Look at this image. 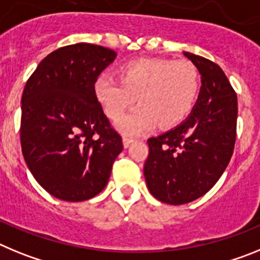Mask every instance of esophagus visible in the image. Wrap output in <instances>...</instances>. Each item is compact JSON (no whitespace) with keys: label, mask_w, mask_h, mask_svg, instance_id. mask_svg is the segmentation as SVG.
Wrapping results in <instances>:
<instances>
[{"label":"esophagus","mask_w":260,"mask_h":260,"mask_svg":"<svg viewBox=\"0 0 260 260\" xmlns=\"http://www.w3.org/2000/svg\"><path fill=\"white\" fill-rule=\"evenodd\" d=\"M133 141H134L133 138H130V137H123V138H122L123 147H125V148H127V147L133 143Z\"/></svg>","instance_id":"1"}]
</instances>
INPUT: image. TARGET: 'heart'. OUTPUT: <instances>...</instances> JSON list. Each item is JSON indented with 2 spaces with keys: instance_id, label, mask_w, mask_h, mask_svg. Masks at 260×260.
I'll return each mask as SVG.
<instances>
[{
  "instance_id": "heart-1",
  "label": "heart",
  "mask_w": 260,
  "mask_h": 260,
  "mask_svg": "<svg viewBox=\"0 0 260 260\" xmlns=\"http://www.w3.org/2000/svg\"><path fill=\"white\" fill-rule=\"evenodd\" d=\"M93 91L110 119H118L137 99L139 107L117 122L119 132L135 135L156 123L172 127L182 122L198 98L199 74L189 61L137 59L119 69V79L99 75Z\"/></svg>"
}]
</instances>
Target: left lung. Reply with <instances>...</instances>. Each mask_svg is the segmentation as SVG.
Returning <instances> with one entry per match:
<instances>
[{"label":"left lung","mask_w":260,"mask_h":260,"mask_svg":"<svg viewBox=\"0 0 260 260\" xmlns=\"http://www.w3.org/2000/svg\"><path fill=\"white\" fill-rule=\"evenodd\" d=\"M198 69L202 87L189 117L147 143V187L157 201L185 204L213 187L233 155L237 95L219 65L183 52Z\"/></svg>","instance_id":"left-lung-1"}]
</instances>
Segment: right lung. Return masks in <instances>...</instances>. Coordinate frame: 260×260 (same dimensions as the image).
Instances as JSON below:
<instances>
[{"label":"right lung","instance_id":"obj_1","mask_svg":"<svg viewBox=\"0 0 260 260\" xmlns=\"http://www.w3.org/2000/svg\"><path fill=\"white\" fill-rule=\"evenodd\" d=\"M117 53L68 45L48 54L22 95L20 144L39 185L57 199L83 202L104 190L123 146L93 91Z\"/></svg>","mask_w":260,"mask_h":260}]
</instances>
